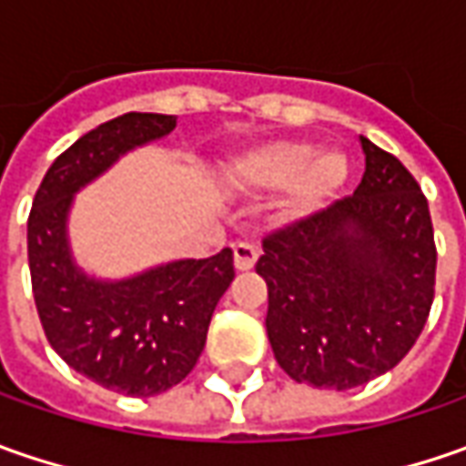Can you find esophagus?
<instances>
[{
    "mask_svg": "<svg viewBox=\"0 0 466 466\" xmlns=\"http://www.w3.org/2000/svg\"><path fill=\"white\" fill-rule=\"evenodd\" d=\"M259 259V248L254 243H236L233 246V261H236V269L238 272H246L251 269Z\"/></svg>",
    "mask_w": 466,
    "mask_h": 466,
    "instance_id": "34e87169",
    "label": "esophagus"
}]
</instances>
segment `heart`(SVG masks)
<instances>
[{
  "label": "heart",
  "instance_id": "b5f03b06",
  "mask_svg": "<svg viewBox=\"0 0 466 466\" xmlns=\"http://www.w3.org/2000/svg\"><path fill=\"white\" fill-rule=\"evenodd\" d=\"M233 173L246 188L272 191L288 187V212L303 215L342 187L348 178V160L337 150L313 153L309 142L278 139L243 155Z\"/></svg>",
  "mask_w": 466,
  "mask_h": 466
}]
</instances>
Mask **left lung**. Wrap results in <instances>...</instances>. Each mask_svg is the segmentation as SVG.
<instances>
[{
  "instance_id": "8db88e82",
  "label": "left lung",
  "mask_w": 466,
  "mask_h": 466,
  "mask_svg": "<svg viewBox=\"0 0 466 466\" xmlns=\"http://www.w3.org/2000/svg\"><path fill=\"white\" fill-rule=\"evenodd\" d=\"M360 145L366 173L352 197L269 233L257 261L275 360L316 389L345 391L391 370L433 303L428 199L394 155Z\"/></svg>"
}]
</instances>
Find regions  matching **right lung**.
<instances>
[{"label": "right lung", "instance_id": "obj_1", "mask_svg": "<svg viewBox=\"0 0 466 466\" xmlns=\"http://www.w3.org/2000/svg\"><path fill=\"white\" fill-rule=\"evenodd\" d=\"M173 129L176 116L132 111L82 135L46 170L27 218L30 282L48 345L77 373L127 397L168 391L197 366L215 306L236 278L233 251L96 279L72 259L66 218L82 187Z\"/></svg>", "mask_w": 466, "mask_h": 466}]
</instances>
